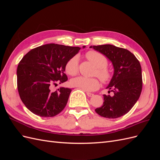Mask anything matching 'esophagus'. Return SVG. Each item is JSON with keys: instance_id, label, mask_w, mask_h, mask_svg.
Instances as JSON below:
<instances>
[{"instance_id": "34e87169", "label": "esophagus", "mask_w": 160, "mask_h": 160, "mask_svg": "<svg viewBox=\"0 0 160 160\" xmlns=\"http://www.w3.org/2000/svg\"><path fill=\"white\" fill-rule=\"evenodd\" d=\"M86 93H87V95H88V97H93L94 95L93 93H89V92H86Z\"/></svg>"}]
</instances>
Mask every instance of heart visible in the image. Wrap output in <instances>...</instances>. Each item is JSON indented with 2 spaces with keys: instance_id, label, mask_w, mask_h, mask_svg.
Returning a JSON list of instances; mask_svg holds the SVG:
<instances>
[{
  "instance_id": "heart-1",
  "label": "heart",
  "mask_w": 160,
  "mask_h": 160,
  "mask_svg": "<svg viewBox=\"0 0 160 160\" xmlns=\"http://www.w3.org/2000/svg\"><path fill=\"white\" fill-rule=\"evenodd\" d=\"M86 57L96 67L95 73L103 82H106L111 78L110 71L106 67L108 59L106 57L101 53L95 51L87 52ZM66 72L69 75H75L79 71V57L74 56L67 61L65 65ZM71 85L72 87L79 88L86 91H95L99 88V82L96 78H88L79 76L71 80Z\"/></svg>"
}]
</instances>
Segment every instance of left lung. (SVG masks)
<instances>
[{"mask_svg":"<svg viewBox=\"0 0 160 160\" xmlns=\"http://www.w3.org/2000/svg\"><path fill=\"white\" fill-rule=\"evenodd\" d=\"M111 62L113 75L106 89L113 95H103V103L95 109L102 117L115 119L128 113L137 102L142 89V67L133 53L112 45L90 46Z\"/></svg>","mask_w":160,"mask_h":160,"instance_id":"8db88e82","label":"left lung"}]
</instances>
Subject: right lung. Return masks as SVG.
<instances>
[{"label":"right lung","instance_id":"1","mask_svg":"<svg viewBox=\"0 0 160 160\" xmlns=\"http://www.w3.org/2000/svg\"><path fill=\"white\" fill-rule=\"evenodd\" d=\"M80 49L78 47L47 44L23 57L17 67V88L22 103L32 113L50 118L65 108L71 89L61 87L52 91L51 87L57 82L67 81L65 65Z\"/></svg>","mask_w":160,"mask_h":160}]
</instances>
